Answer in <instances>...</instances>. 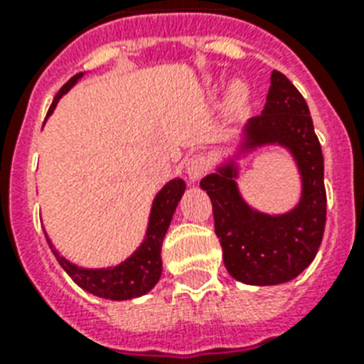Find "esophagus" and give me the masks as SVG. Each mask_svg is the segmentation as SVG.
Here are the masks:
<instances>
[{
	"label": "esophagus",
	"mask_w": 364,
	"mask_h": 364,
	"mask_svg": "<svg viewBox=\"0 0 364 364\" xmlns=\"http://www.w3.org/2000/svg\"><path fill=\"white\" fill-rule=\"evenodd\" d=\"M211 160L205 154H193L187 162V176L191 181H198L210 171Z\"/></svg>",
	"instance_id": "esophagus-1"
}]
</instances>
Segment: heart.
I'll list each match as a JSON object with an SVG mask.
<instances>
[{"label":"heart","mask_w":364,"mask_h":364,"mask_svg":"<svg viewBox=\"0 0 364 364\" xmlns=\"http://www.w3.org/2000/svg\"><path fill=\"white\" fill-rule=\"evenodd\" d=\"M245 100H247V90H245V87L243 85H236L232 88V94H230V105H232L234 109H240L245 104Z\"/></svg>","instance_id":"heart-1"}]
</instances>
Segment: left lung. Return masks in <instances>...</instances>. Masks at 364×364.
Returning <instances> with one entry per match:
<instances>
[{"label":"left lung","instance_id":"1","mask_svg":"<svg viewBox=\"0 0 364 364\" xmlns=\"http://www.w3.org/2000/svg\"><path fill=\"white\" fill-rule=\"evenodd\" d=\"M282 145L293 154L302 179V196L283 215L253 210L236 185L234 160L200 181L213 205L215 234L228 274L249 285L291 282L310 266L321 245L327 221L323 153L302 94L279 71H272L262 113L243 128L240 153Z\"/></svg>","mask_w":364,"mask_h":364}]
</instances>
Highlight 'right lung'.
<instances>
[{
	"label": "right lung",
	"mask_w": 364,
	"mask_h": 364,
	"mask_svg": "<svg viewBox=\"0 0 364 364\" xmlns=\"http://www.w3.org/2000/svg\"><path fill=\"white\" fill-rule=\"evenodd\" d=\"M82 73H77L65 82L64 87L60 88L58 94L54 96V102L48 109V115L53 113L58 100L75 85ZM185 193V181L176 177L170 183H166L162 191H160L153 200V208H151V215H149L147 232L141 245L134 251L121 264L111 266V268H81V266L73 264L70 260L62 257V255L54 249L47 236V242L53 249V255L64 268L65 274L73 279L81 289L88 293L102 296V299L109 300H130L136 296L149 293L151 289L156 285V282L162 276V259H160V249L162 242L170 227L171 217L176 211L179 200Z\"/></svg>",
	"instance_id": "1"
}]
</instances>
